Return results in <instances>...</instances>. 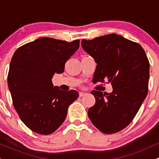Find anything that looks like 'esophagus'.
<instances>
[{"label":"esophagus","instance_id":"34e87169","mask_svg":"<svg viewBox=\"0 0 159 159\" xmlns=\"http://www.w3.org/2000/svg\"><path fill=\"white\" fill-rule=\"evenodd\" d=\"M87 92H84V91H81V92H79V96L80 97H82V96H85V95H87Z\"/></svg>","mask_w":159,"mask_h":159}]
</instances>
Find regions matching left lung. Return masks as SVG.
Listing matches in <instances>:
<instances>
[{
    "label": "left lung",
    "instance_id": "left-lung-1",
    "mask_svg": "<svg viewBox=\"0 0 159 159\" xmlns=\"http://www.w3.org/2000/svg\"><path fill=\"white\" fill-rule=\"evenodd\" d=\"M82 48L97 63L93 82H111L113 91H91L96 103L89 108L93 124L105 134L121 131L139 111L148 92L149 63L138 43L115 34L82 39Z\"/></svg>",
    "mask_w": 159,
    "mask_h": 159
}]
</instances>
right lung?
Listing matches in <instances>:
<instances>
[{"label": "right lung", "instance_id": "right-lung-1", "mask_svg": "<svg viewBox=\"0 0 159 159\" xmlns=\"http://www.w3.org/2000/svg\"><path fill=\"white\" fill-rule=\"evenodd\" d=\"M71 43L43 37L14 53L9 69V90L20 119L33 132L50 134L63 123L69 105L78 98L76 90L54 87V75L63 73L65 63L79 48Z\"/></svg>", "mask_w": 159, "mask_h": 159}]
</instances>
